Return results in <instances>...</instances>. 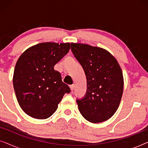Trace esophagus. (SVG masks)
Segmentation results:
<instances>
[{"instance_id":"1","label":"esophagus","mask_w":148,"mask_h":148,"mask_svg":"<svg viewBox=\"0 0 148 148\" xmlns=\"http://www.w3.org/2000/svg\"><path fill=\"white\" fill-rule=\"evenodd\" d=\"M70 89H71V91L75 89V85H71Z\"/></svg>"}]
</instances>
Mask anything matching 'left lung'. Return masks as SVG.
I'll return each instance as SVG.
<instances>
[{
    "label": "left lung",
    "mask_w": 148,
    "mask_h": 148,
    "mask_svg": "<svg viewBox=\"0 0 148 148\" xmlns=\"http://www.w3.org/2000/svg\"><path fill=\"white\" fill-rule=\"evenodd\" d=\"M71 45L87 79L86 96L77 100L79 110L90 123L108 120L118 109L123 92L124 80L118 61L104 48L80 43Z\"/></svg>",
    "instance_id": "left-lung-1"
}]
</instances>
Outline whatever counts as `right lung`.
Returning <instances> with one entry per match:
<instances>
[{"label": "right lung", "mask_w": 148, "mask_h": 148, "mask_svg": "<svg viewBox=\"0 0 148 148\" xmlns=\"http://www.w3.org/2000/svg\"><path fill=\"white\" fill-rule=\"evenodd\" d=\"M70 43L43 42L27 48L19 56L13 83L18 103L32 118L45 119L56 110L71 90L54 66L68 53Z\"/></svg>", "instance_id": "1"}]
</instances>
